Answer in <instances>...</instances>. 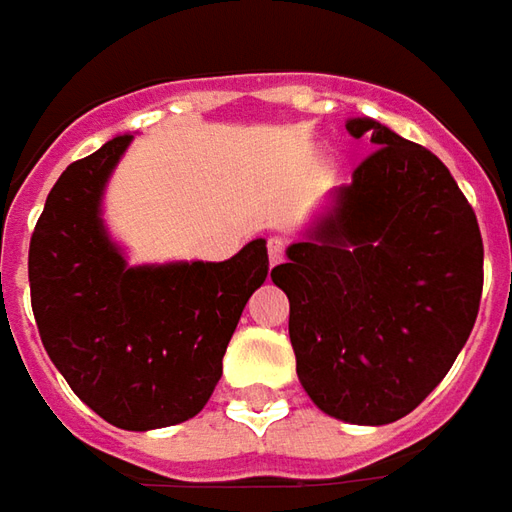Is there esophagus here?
<instances>
[{
    "instance_id": "obj_1",
    "label": "esophagus",
    "mask_w": 512,
    "mask_h": 512,
    "mask_svg": "<svg viewBox=\"0 0 512 512\" xmlns=\"http://www.w3.org/2000/svg\"><path fill=\"white\" fill-rule=\"evenodd\" d=\"M283 246H286L283 238H269V263L272 266H277L283 260Z\"/></svg>"
}]
</instances>
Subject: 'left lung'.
<instances>
[{
  "instance_id": "8db88e82",
  "label": "left lung",
  "mask_w": 512,
  "mask_h": 512,
  "mask_svg": "<svg viewBox=\"0 0 512 512\" xmlns=\"http://www.w3.org/2000/svg\"><path fill=\"white\" fill-rule=\"evenodd\" d=\"M351 184L331 192L272 280L289 297L297 377L323 414L388 425L414 411L465 348L482 300V235L448 167L374 118Z\"/></svg>"
}]
</instances>
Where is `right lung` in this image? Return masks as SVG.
I'll use <instances>...</instances> for the list:
<instances>
[{
    "label": "right lung",
    "instance_id": "1",
    "mask_svg": "<svg viewBox=\"0 0 512 512\" xmlns=\"http://www.w3.org/2000/svg\"><path fill=\"white\" fill-rule=\"evenodd\" d=\"M130 144L115 135L64 169L33 229L27 277L47 357L73 394L121 431H155L209 402L269 252L255 238L221 263L133 266L101 215Z\"/></svg>",
    "mask_w": 512,
    "mask_h": 512
}]
</instances>
